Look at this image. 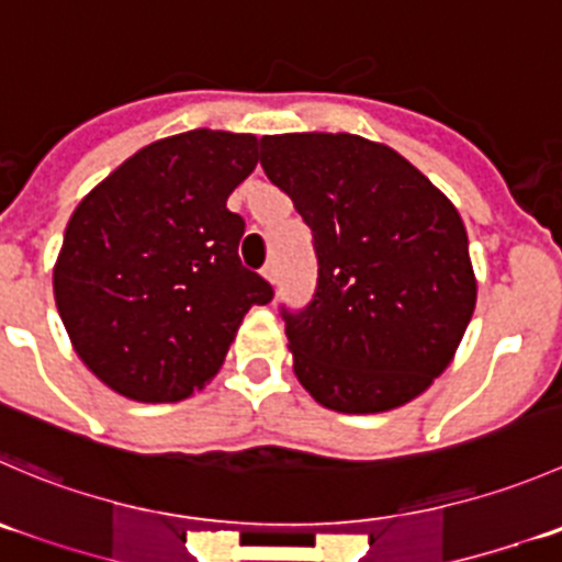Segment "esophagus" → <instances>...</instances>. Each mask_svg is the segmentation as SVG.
I'll return each mask as SVG.
<instances>
[{
  "label": "esophagus",
  "instance_id": "1",
  "mask_svg": "<svg viewBox=\"0 0 562 562\" xmlns=\"http://www.w3.org/2000/svg\"><path fill=\"white\" fill-rule=\"evenodd\" d=\"M260 274H263L266 280L271 282V285H274V282H277V263H274V260H269V263H266L263 269H260Z\"/></svg>",
  "mask_w": 562,
  "mask_h": 562
}]
</instances>
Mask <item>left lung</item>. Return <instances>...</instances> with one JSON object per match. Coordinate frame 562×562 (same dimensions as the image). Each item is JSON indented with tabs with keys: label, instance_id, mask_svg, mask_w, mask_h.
Returning a JSON list of instances; mask_svg holds the SVG:
<instances>
[{
	"label": "left lung",
	"instance_id": "1",
	"mask_svg": "<svg viewBox=\"0 0 562 562\" xmlns=\"http://www.w3.org/2000/svg\"><path fill=\"white\" fill-rule=\"evenodd\" d=\"M260 167L313 231L318 288L288 313L299 384L342 414L390 412L453 362L477 280L456 205L401 154L357 134H274Z\"/></svg>",
	"mask_w": 562,
	"mask_h": 562
}]
</instances>
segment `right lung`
Masks as SVG:
<instances>
[{
    "instance_id": "add662e5",
    "label": "right lung",
    "mask_w": 562,
    "mask_h": 562,
    "mask_svg": "<svg viewBox=\"0 0 562 562\" xmlns=\"http://www.w3.org/2000/svg\"><path fill=\"white\" fill-rule=\"evenodd\" d=\"M258 136L194 128L145 145L70 216L54 302L81 362L120 395L176 403L203 390L244 315L274 291L244 269L227 209Z\"/></svg>"
}]
</instances>
